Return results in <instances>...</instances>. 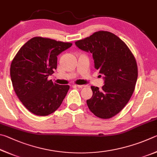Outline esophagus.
I'll list each match as a JSON object with an SVG mask.
<instances>
[{"mask_svg":"<svg viewBox=\"0 0 157 157\" xmlns=\"http://www.w3.org/2000/svg\"><path fill=\"white\" fill-rule=\"evenodd\" d=\"M75 86L78 87V88H82V87H86L87 86H86V85H75Z\"/></svg>","mask_w":157,"mask_h":157,"instance_id":"1","label":"esophagus"}]
</instances>
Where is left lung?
<instances>
[{
    "instance_id": "1",
    "label": "left lung",
    "mask_w": 157,
    "mask_h": 157,
    "mask_svg": "<svg viewBox=\"0 0 157 157\" xmlns=\"http://www.w3.org/2000/svg\"><path fill=\"white\" fill-rule=\"evenodd\" d=\"M75 44L92 54L94 67L105 79L101 90L91 87L93 94L87 105L95 116L110 119L122 110L133 94L138 77L135 57L120 38L107 31L94 32Z\"/></svg>"
}]
</instances>
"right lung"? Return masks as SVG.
<instances>
[{
    "label": "right lung",
    "instance_id": "right-lung-1",
    "mask_svg": "<svg viewBox=\"0 0 157 157\" xmlns=\"http://www.w3.org/2000/svg\"><path fill=\"white\" fill-rule=\"evenodd\" d=\"M72 45L34 37L21 47L10 66L13 90L23 105L38 116H48L61 105L70 89L48 80L57 67V56Z\"/></svg>",
    "mask_w": 157,
    "mask_h": 157
}]
</instances>
